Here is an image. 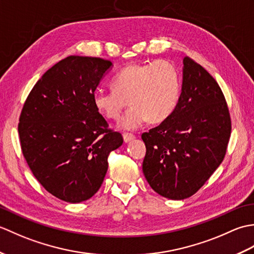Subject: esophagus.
Returning <instances> with one entry per match:
<instances>
[{
    "instance_id": "esophagus-1",
    "label": "esophagus",
    "mask_w": 254,
    "mask_h": 254,
    "mask_svg": "<svg viewBox=\"0 0 254 254\" xmlns=\"http://www.w3.org/2000/svg\"><path fill=\"white\" fill-rule=\"evenodd\" d=\"M135 137H134L132 134H127V133H124L123 134V141H124V143H128V142H131L132 139H134Z\"/></svg>"
}]
</instances>
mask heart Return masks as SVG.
Listing matches in <instances>:
<instances>
[{
	"label": "heart",
	"instance_id": "heart-1",
	"mask_svg": "<svg viewBox=\"0 0 254 254\" xmlns=\"http://www.w3.org/2000/svg\"><path fill=\"white\" fill-rule=\"evenodd\" d=\"M112 90H96L94 106L108 119H118L127 99L130 107L118 127L134 131L149 120H166L178 105L180 97V75L174 63L158 60L145 64H132L113 76Z\"/></svg>",
	"mask_w": 254,
	"mask_h": 254
}]
</instances>
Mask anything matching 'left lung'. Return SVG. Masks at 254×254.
I'll use <instances>...</instances> for the list:
<instances>
[{"instance_id":"left-lung-1","label":"left lung","mask_w":254,"mask_h":254,"mask_svg":"<svg viewBox=\"0 0 254 254\" xmlns=\"http://www.w3.org/2000/svg\"><path fill=\"white\" fill-rule=\"evenodd\" d=\"M230 132L227 104L216 80L185 58L176 109L142 135L143 174L149 186L167 198L190 197L222 164Z\"/></svg>"}]
</instances>
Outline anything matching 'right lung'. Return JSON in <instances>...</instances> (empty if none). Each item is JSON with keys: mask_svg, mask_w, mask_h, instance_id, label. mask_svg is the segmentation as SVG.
<instances>
[{"mask_svg": "<svg viewBox=\"0 0 254 254\" xmlns=\"http://www.w3.org/2000/svg\"><path fill=\"white\" fill-rule=\"evenodd\" d=\"M112 67L100 58L67 57L42 75L21 110L24 157L41 186L62 201L80 203L93 196L104 182L108 155L123 144L93 102Z\"/></svg>", "mask_w": 254, "mask_h": 254, "instance_id": "add662e5", "label": "right lung"}]
</instances>
